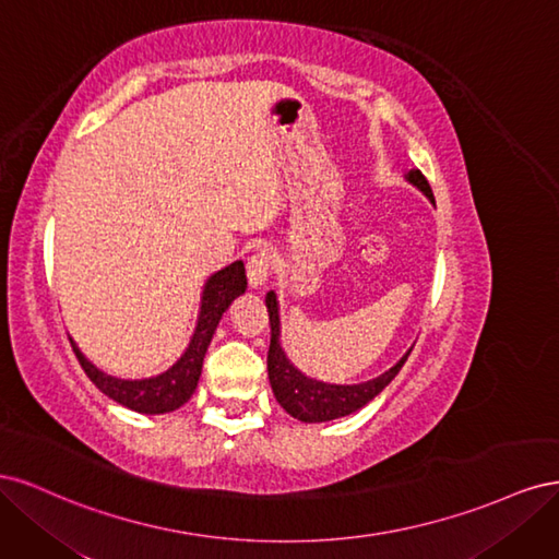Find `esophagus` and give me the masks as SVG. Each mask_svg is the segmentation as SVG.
I'll return each mask as SVG.
<instances>
[{"label": "esophagus", "mask_w": 559, "mask_h": 559, "mask_svg": "<svg viewBox=\"0 0 559 559\" xmlns=\"http://www.w3.org/2000/svg\"><path fill=\"white\" fill-rule=\"evenodd\" d=\"M270 267H273V259H270V253L265 249L257 251L253 257H249L247 261V280L251 289H259L263 286L270 277Z\"/></svg>", "instance_id": "obj_1"}]
</instances>
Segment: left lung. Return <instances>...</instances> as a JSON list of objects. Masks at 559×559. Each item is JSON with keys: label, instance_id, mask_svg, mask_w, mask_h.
Here are the masks:
<instances>
[{"label": "left lung", "instance_id": "left-lung-1", "mask_svg": "<svg viewBox=\"0 0 559 559\" xmlns=\"http://www.w3.org/2000/svg\"><path fill=\"white\" fill-rule=\"evenodd\" d=\"M405 181L413 183L415 189H419L429 198L431 205H436L431 186L427 177L419 170H411L405 175ZM265 308L270 317V349H267V378L270 386H273V394L282 408L289 413L292 417L308 421V425H314V421H331L337 417H345L361 411L366 403L373 401L382 389L392 382L401 366L408 359V354L413 347L403 354V357L389 368L384 373H380L373 380L357 382V384H331V382H321L314 380L289 361L286 352L280 343L282 337V324H280V302L275 292H267L265 296Z\"/></svg>", "mask_w": 559, "mask_h": 559}]
</instances>
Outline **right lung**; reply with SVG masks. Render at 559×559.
<instances>
[{"mask_svg": "<svg viewBox=\"0 0 559 559\" xmlns=\"http://www.w3.org/2000/svg\"><path fill=\"white\" fill-rule=\"evenodd\" d=\"M245 289L247 275L242 261H233L230 265L216 270V273L205 282V286H202L200 312L189 347L183 349L181 357L170 368L154 378L123 380L107 376L105 370H99L95 364L83 357V352L76 347L72 337L70 343L81 368L86 370L91 382L105 396L142 415L173 413L193 396L202 373V361H205V354L218 321H222L224 312L230 308V302L245 294Z\"/></svg>", "mask_w": 559, "mask_h": 559, "instance_id": "add662e5", "label": "right lung"}]
</instances>
